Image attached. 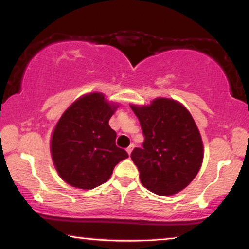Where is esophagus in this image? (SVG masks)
Returning a JSON list of instances; mask_svg holds the SVG:
<instances>
[{
	"mask_svg": "<svg viewBox=\"0 0 249 249\" xmlns=\"http://www.w3.org/2000/svg\"><path fill=\"white\" fill-rule=\"evenodd\" d=\"M133 148H134V144H131L128 146L127 149H126V151H127V153H128V156H131V152H132V150H133Z\"/></svg>",
	"mask_w": 249,
	"mask_h": 249,
	"instance_id": "1",
	"label": "esophagus"
}]
</instances>
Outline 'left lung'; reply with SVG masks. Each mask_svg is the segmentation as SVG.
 Returning <instances> with one entry per match:
<instances>
[{
	"instance_id": "obj_1",
	"label": "left lung",
	"mask_w": 249,
	"mask_h": 249,
	"mask_svg": "<svg viewBox=\"0 0 249 249\" xmlns=\"http://www.w3.org/2000/svg\"><path fill=\"white\" fill-rule=\"evenodd\" d=\"M144 142L131 153L143 186L170 195L187 186L203 161V143L190 111L177 101L158 98L150 106H131Z\"/></svg>"
}]
</instances>
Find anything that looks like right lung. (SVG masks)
<instances>
[{
    "mask_svg": "<svg viewBox=\"0 0 249 249\" xmlns=\"http://www.w3.org/2000/svg\"><path fill=\"white\" fill-rule=\"evenodd\" d=\"M114 111L103 94L90 93L72 104L56 125L52 157L59 176L73 187L99 186L128 157L116 146V132L108 124Z\"/></svg>",
    "mask_w": 249,
    "mask_h": 249,
    "instance_id": "add662e5",
    "label": "right lung"
}]
</instances>
